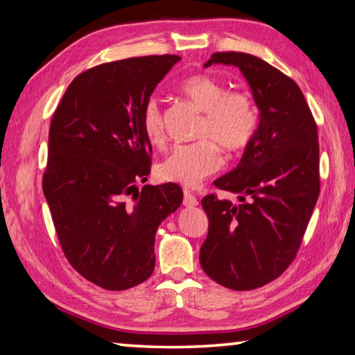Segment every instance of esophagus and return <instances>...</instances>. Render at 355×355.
Listing matches in <instances>:
<instances>
[{
  "instance_id": "1",
  "label": "esophagus",
  "mask_w": 355,
  "mask_h": 355,
  "mask_svg": "<svg viewBox=\"0 0 355 355\" xmlns=\"http://www.w3.org/2000/svg\"><path fill=\"white\" fill-rule=\"evenodd\" d=\"M183 205L184 207H197L199 205V200L196 199V196L194 194H191V192L188 191V189H184V192H183Z\"/></svg>"
}]
</instances>
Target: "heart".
I'll list each match as a JSON object with an SVG mask.
<instances>
[{
	"instance_id": "heart-1",
	"label": "heart",
	"mask_w": 355,
	"mask_h": 355,
	"mask_svg": "<svg viewBox=\"0 0 355 355\" xmlns=\"http://www.w3.org/2000/svg\"><path fill=\"white\" fill-rule=\"evenodd\" d=\"M182 92L205 112L194 144L177 146L159 164L163 180L197 186L222 167L220 147L238 152L254 139L258 128V111L254 100L244 92H227L220 81L208 75H192L180 84ZM141 128L153 147L164 142L163 112L156 100H148L141 116Z\"/></svg>"
}]
</instances>
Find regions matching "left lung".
<instances>
[{"mask_svg":"<svg viewBox=\"0 0 355 355\" xmlns=\"http://www.w3.org/2000/svg\"><path fill=\"white\" fill-rule=\"evenodd\" d=\"M235 65L260 111L257 133L235 169L214 186L241 203L202 199L208 236L202 269L236 291L269 284L290 266L320 196L318 130L304 94L291 78L248 53H214L203 67Z\"/></svg>","mask_w":355,"mask_h":355,"instance_id":"left-lung-1","label":"left lung"}]
</instances>
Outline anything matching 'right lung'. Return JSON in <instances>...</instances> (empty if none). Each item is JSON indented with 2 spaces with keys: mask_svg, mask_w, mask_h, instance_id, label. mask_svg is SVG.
I'll list each match as a JSON object with an SVG mask.
<instances>
[{
  "mask_svg": "<svg viewBox=\"0 0 355 355\" xmlns=\"http://www.w3.org/2000/svg\"><path fill=\"white\" fill-rule=\"evenodd\" d=\"M178 61L130 58L83 71L51 120L44 194L59 244L73 269L105 290L152 275L156 230L183 202L175 183L137 188L152 155L144 106Z\"/></svg>",
  "mask_w": 355,
  "mask_h": 355,
  "instance_id": "right-lung-1",
  "label": "right lung"
}]
</instances>
